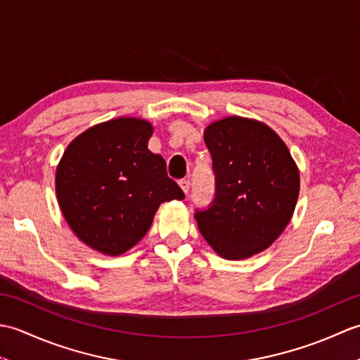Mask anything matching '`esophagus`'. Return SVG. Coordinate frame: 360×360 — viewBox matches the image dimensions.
I'll list each match as a JSON object with an SVG mask.
<instances>
[{
    "label": "esophagus",
    "mask_w": 360,
    "mask_h": 360,
    "mask_svg": "<svg viewBox=\"0 0 360 360\" xmlns=\"http://www.w3.org/2000/svg\"><path fill=\"white\" fill-rule=\"evenodd\" d=\"M179 186L182 188V192L187 195L188 190H190V181L188 179H182V181H179Z\"/></svg>",
    "instance_id": "esophagus-1"
}]
</instances>
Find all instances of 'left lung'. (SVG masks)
<instances>
[{
  "mask_svg": "<svg viewBox=\"0 0 360 360\" xmlns=\"http://www.w3.org/2000/svg\"><path fill=\"white\" fill-rule=\"evenodd\" d=\"M217 174L212 207L196 212L204 240L226 259L266 250L294 215L300 172L281 137L264 122L227 116L204 131Z\"/></svg>",
  "mask_w": 360,
  "mask_h": 360,
  "instance_id": "left-lung-1",
  "label": "left lung"
}]
</instances>
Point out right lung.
Returning <instances> with one entry per match:
<instances>
[{"label":"right lung","mask_w":360,"mask_h":360,"mask_svg":"<svg viewBox=\"0 0 360 360\" xmlns=\"http://www.w3.org/2000/svg\"><path fill=\"white\" fill-rule=\"evenodd\" d=\"M153 125L117 117L85 129L68 145L56 195L68 226L88 248L117 257L139 243L159 205L184 200L165 160L148 150Z\"/></svg>","instance_id":"obj_1"}]
</instances>
